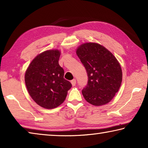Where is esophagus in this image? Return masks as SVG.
Returning <instances> with one entry per match:
<instances>
[{
    "mask_svg": "<svg viewBox=\"0 0 148 148\" xmlns=\"http://www.w3.org/2000/svg\"><path fill=\"white\" fill-rule=\"evenodd\" d=\"M71 84L72 85V86H76V80L75 79H72L71 81Z\"/></svg>",
    "mask_w": 148,
    "mask_h": 148,
    "instance_id": "34e87169",
    "label": "esophagus"
}]
</instances>
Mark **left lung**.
<instances>
[{"instance_id":"obj_1","label":"left lung","mask_w":148,"mask_h":148,"mask_svg":"<svg viewBox=\"0 0 148 148\" xmlns=\"http://www.w3.org/2000/svg\"><path fill=\"white\" fill-rule=\"evenodd\" d=\"M76 54L86 69L88 82L82 90L87 102L94 106L106 104L119 91L122 82L119 62L106 47L97 43H85Z\"/></svg>"}]
</instances>
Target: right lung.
<instances>
[{"label":"right lung","mask_w":148,"mask_h":148,"mask_svg":"<svg viewBox=\"0 0 148 148\" xmlns=\"http://www.w3.org/2000/svg\"><path fill=\"white\" fill-rule=\"evenodd\" d=\"M61 52L47 50L37 56L27 68L25 82L30 96L37 104L53 109L64 101L72 84L64 78L59 64Z\"/></svg>","instance_id":"add662e5"}]
</instances>
